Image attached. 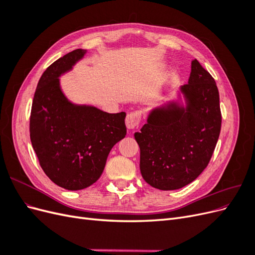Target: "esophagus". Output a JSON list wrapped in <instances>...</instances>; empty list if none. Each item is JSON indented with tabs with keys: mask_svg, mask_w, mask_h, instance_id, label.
Returning <instances> with one entry per match:
<instances>
[{
	"mask_svg": "<svg viewBox=\"0 0 255 255\" xmlns=\"http://www.w3.org/2000/svg\"><path fill=\"white\" fill-rule=\"evenodd\" d=\"M141 121V114L139 112H132L128 114L127 118H126V126L128 128L133 129L139 126V123Z\"/></svg>",
	"mask_w": 255,
	"mask_h": 255,
	"instance_id": "34e87169",
	"label": "esophagus"
}]
</instances>
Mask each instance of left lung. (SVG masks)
Listing matches in <instances>:
<instances>
[{"instance_id": "8db88e82", "label": "left lung", "mask_w": 255, "mask_h": 255, "mask_svg": "<svg viewBox=\"0 0 255 255\" xmlns=\"http://www.w3.org/2000/svg\"><path fill=\"white\" fill-rule=\"evenodd\" d=\"M186 107L171 102L154 109L135 139L143 180L160 190L186 186L211 160L221 128L219 92L213 76L191 61L188 84L181 87Z\"/></svg>"}]
</instances>
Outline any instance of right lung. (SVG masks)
Instances as JSON below:
<instances>
[{"label": "right lung", "instance_id": "right-lung-1", "mask_svg": "<svg viewBox=\"0 0 255 255\" xmlns=\"http://www.w3.org/2000/svg\"><path fill=\"white\" fill-rule=\"evenodd\" d=\"M86 50L66 54L38 82L29 118V135L49 179L68 190L87 188L101 176L113 146L127 135L126 113L109 114L68 101L59 76L72 69Z\"/></svg>", "mask_w": 255, "mask_h": 255}]
</instances>
